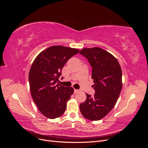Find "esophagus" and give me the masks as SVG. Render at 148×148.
Wrapping results in <instances>:
<instances>
[{
  "mask_svg": "<svg viewBox=\"0 0 148 148\" xmlns=\"http://www.w3.org/2000/svg\"><path fill=\"white\" fill-rule=\"evenodd\" d=\"M80 91L79 90V89H74V92L75 93H78V92H79Z\"/></svg>",
  "mask_w": 148,
  "mask_h": 148,
  "instance_id": "esophagus-1",
  "label": "esophagus"
}]
</instances>
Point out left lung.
I'll list each match as a JSON object with an SVG mask.
<instances>
[{"mask_svg": "<svg viewBox=\"0 0 148 148\" xmlns=\"http://www.w3.org/2000/svg\"><path fill=\"white\" fill-rule=\"evenodd\" d=\"M92 66L95 90L94 96L86 94V99L80 104L84 118L91 121L104 118L114 108L122 88V71L117 59L100 47L84 48L79 52Z\"/></svg>", "mask_w": 148, "mask_h": 148, "instance_id": "obj_1", "label": "left lung"}]
</instances>
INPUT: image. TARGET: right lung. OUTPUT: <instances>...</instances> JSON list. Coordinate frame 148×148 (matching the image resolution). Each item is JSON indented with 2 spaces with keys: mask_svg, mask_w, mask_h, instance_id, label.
Here are the masks:
<instances>
[{
  "mask_svg": "<svg viewBox=\"0 0 148 148\" xmlns=\"http://www.w3.org/2000/svg\"><path fill=\"white\" fill-rule=\"evenodd\" d=\"M78 52L75 48L53 46L40 52L33 62L29 72L31 97L47 118L54 119L65 112L74 89L57 83L67 60Z\"/></svg>",
  "mask_w": 148,
  "mask_h": 148,
  "instance_id": "add662e5",
  "label": "right lung"
}]
</instances>
